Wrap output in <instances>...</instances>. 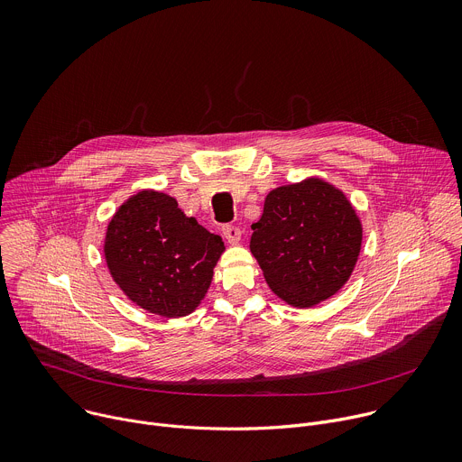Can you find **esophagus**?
Returning <instances> with one entry per match:
<instances>
[{"label":"esophagus","instance_id":"34e87169","mask_svg":"<svg viewBox=\"0 0 462 462\" xmlns=\"http://www.w3.org/2000/svg\"><path fill=\"white\" fill-rule=\"evenodd\" d=\"M222 235H224V238H226L229 244H238V242H240V236H242V231H240L236 226H224V227H222Z\"/></svg>","mask_w":462,"mask_h":462}]
</instances>
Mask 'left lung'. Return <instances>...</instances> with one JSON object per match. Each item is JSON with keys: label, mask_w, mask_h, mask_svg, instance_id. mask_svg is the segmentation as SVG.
<instances>
[{"label": "left lung", "mask_w": 462, "mask_h": 462, "mask_svg": "<svg viewBox=\"0 0 462 462\" xmlns=\"http://www.w3.org/2000/svg\"><path fill=\"white\" fill-rule=\"evenodd\" d=\"M249 249L271 291L295 308L333 297L351 276L362 224L346 195L320 178L273 189Z\"/></svg>", "instance_id": "8db88e82"}]
</instances>
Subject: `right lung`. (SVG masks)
<instances>
[{
    "instance_id": "add662e5",
    "label": "right lung",
    "mask_w": 462,
    "mask_h": 462,
    "mask_svg": "<svg viewBox=\"0 0 462 462\" xmlns=\"http://www.w3.org/2000/svg\"><path fill=\"white\" fill-rule=\"evenodd\" d=\"M224 249L222 238L183 215L172 197L151 189L118 208L104 244L120 290L136 306L165 319L199 308Z\"/></svg>"
}]
</instances>
